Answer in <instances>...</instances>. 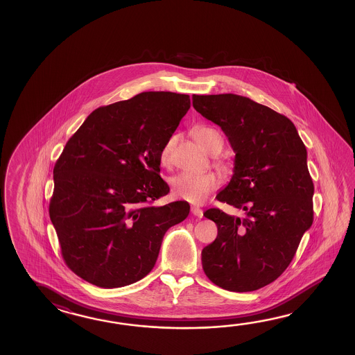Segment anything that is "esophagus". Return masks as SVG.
I'll list each match as a JSON object with an SVG mask.
<instances>
[{"instance_id":"1","label":"esophagus","mask_w":355,"mask_h":355,"mask_svg":"<svg viewBox=\"0 0 355 355\" xmlns=\"http://www.w3.org/2000/svg\"><path fill=\"white\" fill-rule=\"evenodd\" d=\"M191 213H193V216H196L198 218H203V211L198 207H191Z\"/></svg>"}]
</instances>
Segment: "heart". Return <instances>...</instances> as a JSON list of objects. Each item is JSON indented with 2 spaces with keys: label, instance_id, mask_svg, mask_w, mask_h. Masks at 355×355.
<instances>
[{
  "label": "heart",
  "instance_id": "heart-1",
  "mask_svg": "<svg viewBox=\"0 0 355 355\" xmlns=\"http://www.w3.org/2000/svg\"><path fill=\"white\" fill-rule=\"evenodd\" d=\"M196 141L205 147L208 151L213 150L216 138H220L216 129L209 127H199L194 130ZM175 137H170L159 151V164L161 166L170 167L173 164L171 152L174 147ZM218 176L213 173L204 174H190L180 173L170 179L171 194L176 199H181L191 204H202L208 199V196L218 188Z\"/></svg>",
  "mask_w": 355,
  "mask_h": 355
}]
</instances>
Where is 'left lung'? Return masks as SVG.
Returning <instances> with one entry per match:
<instances>
[{
    "label": "left lung",
    "instance_id": "8db88e82",
    "mask_svg": "<svg viewBox=\"0 0 355 355\" xmlns=\"http://www.w3.org/2000/svg\"><path fill=\"white\" fill-rule=\"evenodd\" d=\"M193 106L222 128L234 148V175L217 199L243 213L204 211L218 228L202 251L204 272L226 291H257L287 269L313 222L306 146L287 116L251 98L193 95Z\"/></svg>",
    "mask_w": 355,
    "mask_h": 355
}]
</instances>
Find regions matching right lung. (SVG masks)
<instances>
[{
    "label": "right lung",
    "instance_id": "add662e5",
    "mask_svg": "<svg viewBox=\"0 0 355 355\" xmlns=\"http://www.w3.org/2000/svg\"><path fill=\"white\" fill-rule=\"evenodd\" d=\"M190 107L189 95L147 91L101 106L68 139L54 165L49 217L68 268L101 288L144 278L187 202L156 207L170 188L159 151Z\"/></svg>",
    "mask_w": 355,
    "mask_h": 355
}]
</instances>
